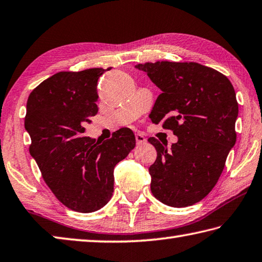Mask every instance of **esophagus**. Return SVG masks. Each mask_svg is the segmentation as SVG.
<instances>
[{"instance_id":"esophagus-1","label":"esophagus","mask_w":262,"mask_h":262,"mask_svg":"<svg viewBox=\"0 0 262 262\" xmlns=\"http://www.w3.org/2000/svg\"><path fill=\"white\" fill-rule=\"evenodd\" d=\"M135 139H136V143L137 144H144V143H146V139H145L143 135L140 134V133H137V134L135 135Z\"/></svg>"}]
</instances>
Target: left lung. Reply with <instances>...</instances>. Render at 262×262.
Instances as JSON below:
<instances>
[{
    "label": "left lung",
    "mask_w": 262,
    "mask_h": 262,
    "mask_svg": "<svg viewBox=\"0 0 262 262\" xmlns=\"http://www.w3.org/2000/svg\"><path fill=\"white\" fill-rule=\"evenodd\" d=\"M135 68L161 90L151 121L163 122L179 139L169 150L155 137L147 140L157 150L149 168L151 192L165 205H193L216 184L236 143L235 89L226 75L193 61L161 60Z\"/></svg>",
    "instance_id": "left-lung-1"
}]
</instances>
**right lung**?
I'll use <instances>...</instances> for the list:
<instances>
[{
    "label": "right lung",
    "mask_w": 262,
    "mask_h": 262,
    "mask_svg": "<svg viewBox=\"0 0 262 262\" xmlns=\"http://www.w3.org/2000/svg\"><path fill=\"white\" fill-rule=\"evenodd\" d=\"M105 71L58 72L27 99L31 155L52 193L75 212L90 213L106 205L113 192V169L136 143L129 128L115 132L103 143L83 136L85 123L98 112L97 81Z\"/></svg>",
    "instance_id": "1"
}]
</instances>
